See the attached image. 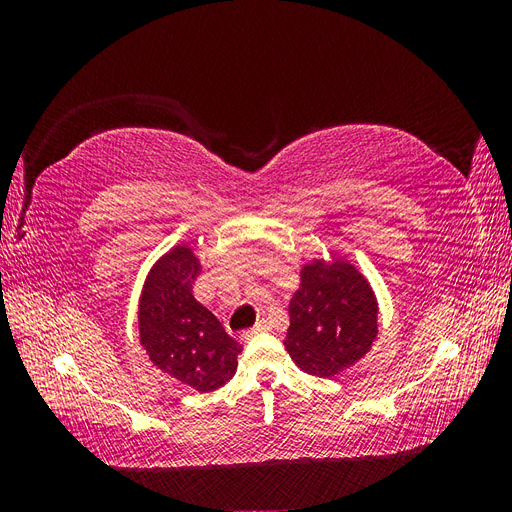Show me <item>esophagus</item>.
I'll list each match as a JSON object with an SVG mask.
<instances>
[{
  "label": "esophagus",
  "instance_id": "34e87169",
  "mask_svg": "<svg viewBox=\"0 0 512 512\" xmlns=\"http://www.w3.org/2000/svg\"><path fill=\"white\" fill-rule=\"evenodd\" d=\"M262 331H269V322H267V320L256 322L250 331H243L241 337H243V339H250V337H254L256 333H262Z\"/></svg>",
  "mask_w": 512,
  "mask_h": 512
}]
</instances>
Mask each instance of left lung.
<instances>
[{
    "instance_id": "8db88e82",
    "label": "left lung",
    "mask_w": 512,
    "mask_h": 512,
    "mask_svg": "<svg viewBox=\"0 0 512 512\" xmlns=\"http://www.w3.org/2000/svg\"><path fill=\"white\" fill-rule=\"evenodd\" d=\"M284 346L305 374L331 378L365 356L378 333V303L346 260H314L290 299Z\"/></svg>"
}]
</instances>
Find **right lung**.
<instances>
[{"instance_id": "add662e5", "label": "right lung", "mask_w": 512, "mask_h": 512, "mask_svg": "<svg viewBox=\"0 0 512 512\" xmlns=\"http://www.w3.org/2000/svg\"><path fill=\"white\" fill-rule=\"evenodd\" d=\"M198 273L200 262L190 247L177 245L162 256L147 275L138 331L153 365L181 384L209 393L235 376L241 346L194 299Z\"/></svg>"}]
</instances>
